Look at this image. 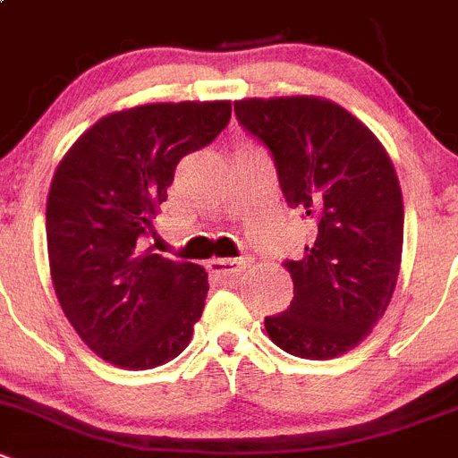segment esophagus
<instances>
[{"label": "esophagus", "instance_id": "1", "mask_svg": "<svg viewBox=\"0 0 458 458\" xmlns=\"http://www.w3.org/2000/svg\"><path fill=\"white\" fill-rule=\"evenodd\" d=\"M251 259L250 257H242V259H211L208 261V272L217 276H232L242 272L245 267H250Z\"/></svg>", "mask_w": 458, "mask_h": 458}]
</instances>
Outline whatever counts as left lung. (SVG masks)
<instances>
[{
	"label": "left lung",
	"instance_id": "1",
	"mask_svg": "<svg viewBox=\"0 0 458 458\" xmlns=\"http://www.w3.org/2000/svg\"><path fill=\"white\" fill-rule=\"evenodd\" d=\"M238 123L270 149L288 207L313 222V241L286 261L293 297L266 318L270 341L300 359L354 350L395 291L404 242L397 172L379 138L316 95L233 102Z\"/></svg>",
	"mask_w": 458,
	"mask_h": 458
}]
</instances>
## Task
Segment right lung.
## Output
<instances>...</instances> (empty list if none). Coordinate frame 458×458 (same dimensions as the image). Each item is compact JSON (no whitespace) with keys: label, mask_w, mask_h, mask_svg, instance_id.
<instances>
[{"label":"right lung","mask_w":458,"mask_h":458,"mask_svg":"<svg viewBox=\"0 0 458 458\" xmlns=\"http://www.w3.org/2000/svg\"><path fill=\"white\" fill-rule=\"evenodd\" d=\"M232 102H161L104 115L67 149L47 197V254L83 343L124 370L182 354L208 293L204 267L142 250L174 167L229 124Z\"/></svg>","instance_id":"right-lung-1"}]
</instances>
